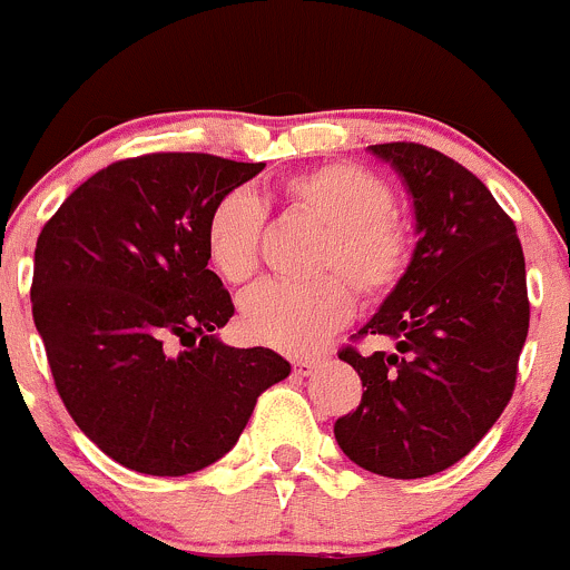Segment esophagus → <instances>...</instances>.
Here are the masks:
<instances>
[{
    "mask_svg": "<svg viewBox=\"0 0 570 570\" xmlns=\"http://www.w3.org/2000/svg\"><path fill=\"white\" fill-rule=\"evenodd\" d=\"M315 365H318V360H315V357H296V360H293V374L307 376V374H313Z\"/></svg>",
    "mask_w": 570,
    "mask_h": 570,
    "instance_id": "esophagus-1",
    "label": "esophagus"
}]
</instances>
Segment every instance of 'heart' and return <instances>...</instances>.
I'll return each mask as SVG.
<instances>
[{"label": "heart", "instance_id": "obj_1", "mask_svg": "<svg viewBox=\"0 0 570 570\" xmlns=\"http://www.w3.org/2000/svg\"><path fill=\"white\" fill-rule=\"evenodd\" d=\"M287 210L324 227L304 285L266 283L240 298V326L255 343L304 354L352 318L354 298L380 302L407 277L415 257V229L393 207L391 183L354 163H326L287 177L279 188ZM266 213L249 190H229L210 207L205 249L227 283L257 272Z\"/></svg>", "mask_w": 570, "mask_h": 570}]
</instances>
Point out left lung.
I'll return each mask as SVG.
<instances>
[{
    "label": "left lung",
    "instance_id": "left-lung-1",
    "mask_svg": "<svg viewBox=\"0 0 570 570\" xmlns=\"http://www.w3.org/2000/svg\"><path fill=\"white\" fill-rule=\"evenodd\" d=\"M371 151L407 183L421 238L407 277L354 335L393 337L396 354L337 352L365 391L335 421V441L371 474L421 479L463 460L512 399L527 266L515 224L476 174L410 140Z\"/></svg>",
    "mask_w": 570,
    "mask_h": 570
}]
</instances>
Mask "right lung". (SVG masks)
<instances>
[{
  "label": "right lung",
  "instance_id": "right-lung-1",
  "mask_svg": "<svg viewBox=\"0 0 570 570\" xmlns=\"http://www.w3.org/2000/svg\"><path fill=\"white\" fill-rule=\"evenodd\" d=\"M266 163L155 151L110 163L43 224L32 318L75 424L116 463L185 476L238 443L291 374L272 348L216 337L235 313L207 268L205 222Z\"/></svg>",
  "mask_w": 570,
  "mask_h": 570
}]
</instances>
